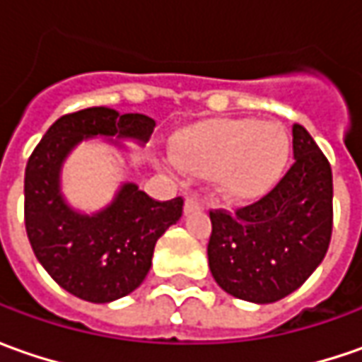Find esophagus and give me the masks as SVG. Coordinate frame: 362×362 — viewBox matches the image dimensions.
I'll return each instance as SVG.
<instances>
[{"mask_svg":"<svg viewBox=\"0 0 362 362\" xmlns=\"http://www.w3.org/2000/svg\"><path fill=\"white\" fill-rule=\"evenodd\" d=\"M203 209V202H199L197 197H187L185 199V214H193V211H202Z\"/></svg>","mask_w":362,"mask_h":362,"instance_id":"1","label":"esophagus"}]
</instances>
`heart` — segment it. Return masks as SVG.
I'll use <instances>...</instances> for the list:
<instances>
[{"label":"heart","mask_w":362,"mask_h":362,"mask_svg":"<svg viewBox=\"0 0 362 362\" xmlns=\"http://www.w3.org/2000/svg\"><path fill=\"white\" fill-rule=\"evenodd\" d=\"M290 153V136L276 122L216 119L179 132L165 163L173 171L211 177L230 202H252L282 179Z\"/></svg>","instance_id":"heart-1"}]
</instances>
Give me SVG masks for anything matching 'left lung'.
<instances>
[{"instance_id":"8db88e82","label":"left lung","mask_w":362,"mask_h":362,"mask_svg":"<svg viewBox=\"0 0 362 362\" xmlns=\"http://www.w3.org/2000/svg\"><path fill=\"white\" fill-rule=\"evenodd\" d=\"M294 165L266 197L238 211H211L209 270L221 290L270 304L298 290L325 259L332 233V171L300 124Z\"/></svg>"}]
</instances>
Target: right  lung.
Segmentation results:
<instances>
[{
  "mask_svg": "<svg viewBox=\"0 0 362 362\" xmlns=\"http://www.w3.org/2000/svg\"><path fill=\"white\" fill-rule=\"evenodd\" d=\"M155 120L92 106L58 119L25 167V231L37 262L66 292L94 304L136 290L153 264L155 243L181 219L183 199L155 202L136 183H122L98 211L74 209L62 193V167L88 139L129 153L122 141L146 145Z\"/></svg>",
  "mask_w": 362,
  "mask_h": 362,
  "instance_id": "add662e5",
  "label": "right lung"
}]
</instances>
